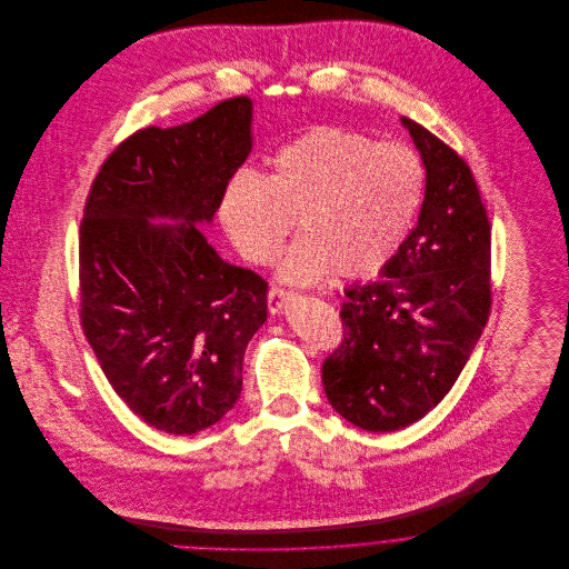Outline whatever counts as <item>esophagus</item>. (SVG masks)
<instances>
[{"label": "esophagus", "mask_w": 569, "mask_h": 569, "mask_svg": "<svg viewBox=\"0 0 569 569\" xmlns=\"http://www.w3.org/2000/svg\"><path fill=\"white\" fill-rule=\"evenodd\" d=\"M289 296H291L289 289L273 284V287L269 289V296H267V307H269V311H271V313H280V309L284 307V302L289 300Z\"/></svg>", "instance_id": "1"}]
</instances>
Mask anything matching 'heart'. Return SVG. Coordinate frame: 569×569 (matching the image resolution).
I'll return each instance as SVG.
<instances>
[{
  "instance_id": "heart-1",
  "label": "heart",
  "mask_w": 569,
  "mask_h": 569,
  "mask_svg": "<svg viewBox=\"0 0 569 569\" xmlns=\"http://www.w3.org/2000/svg\"><path fill=\"white\" fill-rule=\"evenodd\" d=\"M422 188V163L406 144L322 124L284 144L264 177L232 174L219 217L251 264L278 256L296 219L302 239L280 260L287 280H316L328 269L359 280L386 267L406 241Z\"/></svg>"
}]
</instances>
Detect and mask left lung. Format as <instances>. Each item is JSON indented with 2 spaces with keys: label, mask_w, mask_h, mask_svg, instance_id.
Listing matches in <instances>:
<instances>
[{
  "label": "left lung",
  "mask_w": 569,
  "mask_h": 569,
  "mask_svg": "<svg viewBox=\"0 0 569 569\" xmlns=\"http://www.w3.org/2000/svg\"><path fill=\"white\" fill-rule=\"evenodd\" d=\"M427 168L418 226L381 278L343 291L326 399L352 425L397 431L458 381L490 316V223L469 163L403 118Z\"/></svg>",
  "instance_id": "1"
}]
</instances>
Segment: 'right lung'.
<instances>
[{"mask_svg":"<svg viewBox=\"0 0 569 569\" xmlns=\"http://www.w3.org/2000/svg\"><path fill=\"white\" fill-rule=\"evenodd\" d=\"M249 122L251 100L237 96L181 127L142 129L84 201L82 332L116 395L166 433H197L234 407L244 348L267 320V280L226 262L197 226L247 160Z\"/></svg>","mask_w":569,"mask_h":569,"instance_id":"right-lung-1","label":"right lung"}]
</instances>
